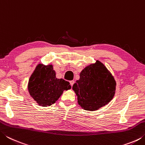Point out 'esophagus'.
<instances>
[{
  "instance_id": "34e87169",
  "label": "esophagus",
  "mask_w": 145,
  "mask_h": 145,
  "mask_svg": "<svg viewBox=\"0 0 145 145\" xmlns=\"http://www.w3.org/2000/svg\"><path fill=\"white\" fill-rule=\"evenodd\" d=\"M74 82H75V81L74 80H71V81H70V85L72 86H73V84H74Z\"/></svg>"
}]
</instances>
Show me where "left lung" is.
Segmentation results:
<instances>
[{"mask_svg": "<svg viewBox=\"0 0 145 145\" xmlns=\"http://www.w3.org/2000/svg\"><path fill=\"white\" fill-rule=\"evenodd\" d=\"M116 81L106 67L97 62L86 67L73 86L78 104L86 111H93L107 104L113 98Z\"/></svg>", "mask_w": 145, "mask_h": 145, "instance_id": "left-lung-1", "label": "left lung"}]
</instances>
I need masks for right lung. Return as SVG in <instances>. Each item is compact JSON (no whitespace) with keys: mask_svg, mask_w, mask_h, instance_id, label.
Returning <instances> with one entry per match:
<instances>
[{"mask_svg":"<svg viewBox=\"0 0 145 145\" xmlns=\"http://www.w3.org/2000/svg\"><path fill=\"white\" fill-rule=\"evenodd\" d=\"M71 88L69 82L56 77L52 65H39L29 80L28 90L31 96L43 107L54 104L64 90Z\"/></svg>","mask_w":145,"mask_h":145,"instance_id":"add662e5","label":"right lung"}]
</instances>
